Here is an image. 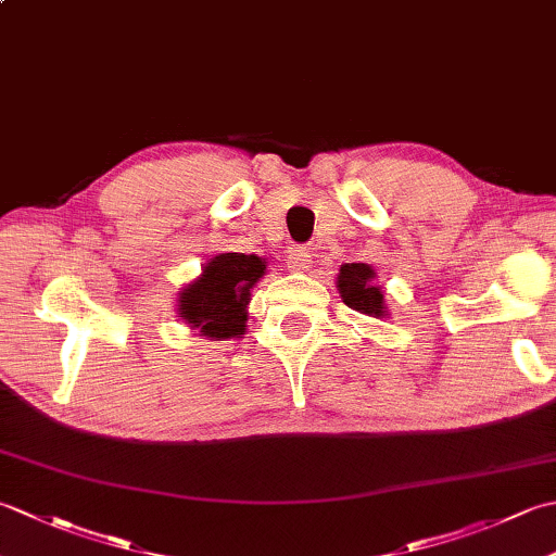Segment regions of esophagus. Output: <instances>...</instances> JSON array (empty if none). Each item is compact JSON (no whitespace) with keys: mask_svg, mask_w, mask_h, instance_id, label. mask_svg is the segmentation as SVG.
Listing matches in <instances>:
<instances>
[{"mask_svg":"<svg viewBox=\"0 0 556 556\" xmlns=\"http://www.w3.org/2000/svg\"><path fill=\"white\" fill-rule=\"evenodd\" d=\"M289 267L291 271H308L313 267V253L308 248H299V251L289 253Z\"/></svg>","mask_w":556,"mask_h":556,"instance_id":"1","label":"esophagus"}]
</instances>
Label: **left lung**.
I'll use <instances>...</instances> for the list:
<instances>
[{"label": "left lung", "instance_id": "left-lung-1", "mask_svg": "<svg viewBox=\"0 0 556 556\" xmlns=\"http://www.w3.org/2000/svg\"><path fill=\"white\" fill-rule=\"evenodd\" d=\"M375 267L365 263H346L339 267L337 291L341 293V301L349 308L382 320V317L389 315V311L384 303V291L380 285H375Z\"/></svg>", "mask_w": 556, "mask_h": 556}]
</instances>
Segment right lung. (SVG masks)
<instances>
[{
    "label": "right lung",
    "instance_id": "add662e5",
    "mask_svg": "<svg viewBox=\"0 0 556 556\" xmlns=\"http://www.w3.org/2000/svg\"><path fill=\"white\" fill-rule=\"evenodd\" d=\"M265 269L267 263L260 255H212L203 271L179 291L176 315L205 339L227 341L241 337L248 327L251 291L263 279Z\"/></svg>",
    "mask_w": 556,
    "mask_h": 556
}]
</instances>
